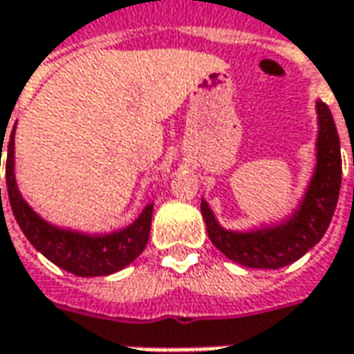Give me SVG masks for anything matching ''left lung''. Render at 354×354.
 Returning a JSON list of instances; mask_svg holds the SVG:
<instances>
[{
  "mask_svg": "<svg viewBox=\"0 0 354 354\" xmlns=\"http://www.w3.org/2000/svg\"><path fill=\"white\" fill-rule=\"evenodd\" d=\"M315 167L290 216L276 225L228 230L218 223L211 205L201 201L209 238L228 260L246 268L278 270L299 260L327 232L341 189V143L327 104L315 100Z\"/></svg>",
  "mask_w": 354,
  "mask_h": 354,
  "instance_id": "obj_1",
  "label": "left lung"
}]
</instances>
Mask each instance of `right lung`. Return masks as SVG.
I'll list each match as a JSON object with an SVG mask.
<instances>
[{
  "label": "right lung",
  "mask_w": 354,
  "mask_h": 354,
  "mask_svg": "<svg viewBox=\"0 0 354 354\" xmlns=\"http://www.w3.org/2000/svg\"><path fill=\"white\" fill-rule=\"evenodd\" d=\"M15 128H17V122L11 129L6 147L7 195H9L13 216L23 230V234L33 244L35 250L41 252L55 266L80 278L110 276L131 264L147 246L153 203L145 205V209L140 212V216L131 225L120 230H112V232H86V230H76V228L48 223L47 218H43L21 195L17 177H15ZM6 131V128L0 129V165Z\"/></svg>",
  "instance_id": "right-lung-1"
}]
</instances>
